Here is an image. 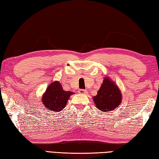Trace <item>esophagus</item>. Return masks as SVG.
Here are the masks:
<instances>
[{
    "instance_id": "34e87169",
    "label": "esophagus",
    "mask_w": 159,
    "mask_h": 159,
    "mask_svg": "<svg viewBox=\"0 0 159 159\" xmlns=\"http://www.w3.org/2000/svg\"><path fill=\"white\" fill-rule=\"evenodd\" d=\"M79 93L80 94H86V93H87V90H84V89H79Z\"/></svg>"
}]
</instances>
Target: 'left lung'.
I'll use <instances>...</instances> for the list:
<instances>
[{
    "mask_svg": "<svg viewBox=\"0 0 159 159\" xmlns=\"http://www.w3.org/2000/svg\"><path fill=\"white\" fill-rule=\"evenodd\" d=\"M121 99L120 90L108 78L104 79L98 95L93 98L97 108L104 112L115 109L121 102Z\"/></svg>",
    "mask_w": 159,
    "mask_h": 159,
    "instance_id": "8db88e82",
    "label": "left lung"
}]
</instances>
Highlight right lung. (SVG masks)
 <instances>
[{
    "mask_svg": "<svg viewBox=\"0 0 159 159\" xmlns=\"http://www.w3.org/2000/svg\"><path fill=\"white\" fill-rule=\"evenodd\" d=\"M70 91H64L58 81H55L48 86L43 96L42 102L48 111H60L66 105L69 97L73 95Z\"/></svg>",
    "mask_w": 159,
    "mask_h": 159,
    "instance_id": "add662e5",
    "label": "right lung"
}]
</instances>
